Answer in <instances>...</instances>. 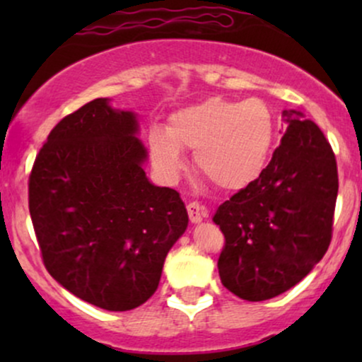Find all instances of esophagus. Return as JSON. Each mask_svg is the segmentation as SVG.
Returning <instances> with one entry per match:
<instances>
[{
    "instance_id": "34e87169",
    "label": "esophagus",
    "mask_w": 362,
    "mask_h": 362,
    "mask_svg": "<svg viewBox=\"0 0 362 362\" xmlns=\"http://www.w3.org/2000/svg\"><path fill=\"white\" fill-rule=\"evenodd\" d=\"M187 213H189L190 221H192L194 224H197L206 218L207 209L204 206L199 204V202H189V204H187Z\"/></svg>"
}]
</instances>
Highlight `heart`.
<instances>
[{"mask_svg":"<svg viewBox=\"0 0 362 362\" xmlns=\"http://www.w3.org/2000/svg\"><path fill=\"white\" fill-rule=\"evenodd\" d=\"M274 132V115L260 98L211 97L173 112L167 131L153 129L149 155L161 177L175 180L185 167L182 149H190L195 167L211 184L238 190L264 170Z\"/></svg>","mask_w":362,"mask_h":362,"instance_id":"obj_1","label":"heart"}]
</instances>
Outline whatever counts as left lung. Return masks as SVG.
<instances>
[{
  "instance_id": "8db88e82",
  "label": "left lung",
  "mask_w": 362,
  "mask_h": 362,
  "mask_svg": "<svg viewBox=\"0 0 362 362\" xmlns=\"http://www.w3.org/2000/svg\"><path fill=\"white\" fill-rule=\"evenodd\" d=\"M288 131L259 178L216 211L224 248L223 286L247 301H264L296 286L332 240L339 177L323 132L301 112L284 110Z\"/></svg>"
}]
</instances>
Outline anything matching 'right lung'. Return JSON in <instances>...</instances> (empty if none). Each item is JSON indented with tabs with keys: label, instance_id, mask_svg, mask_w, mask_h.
<instances>
[{
	"label": "right lung",
	"instance_id": "obj_1",
	"mask_svg": "<svg viewBox=\"0 0 362 362\" xmlns=\"http://www.w3.org/2000/svg\"><path fill=\"white\" fill-rule=\"evenodd\" d=\"M138 115L95 98L52 129L28 178V209L45 269L109 311L153 296L189 224L180 194L148 180Z\"/></svg>",
	"mask_w": 362,
	"mask_h": 362
}]
</instances>
